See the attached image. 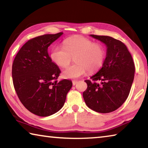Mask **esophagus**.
<instances>
[{"instance_id":"34e87169","label":"esophagus","mask_w":148,"mask_h":148,"mask_svg":"<svg viewBox=\"0 0 148 148\" xmlns=\"http://www.w3.org/2000/svg\"><path fill=\"white\" fill-rule=\"evenodd\" d=\"M77 83V81H76V80L72 81V85H73V86H75V85H76Z\"/></svg>"}]
</instances>
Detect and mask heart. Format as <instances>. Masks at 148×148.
Masks as SVG:
<instances>
[{"label":"heart","mask_w":148,"mask_h":148,"mask_svg":"<svg viewBox=\"0 0 148 148\" xmlns=\"http://www.w3.org/2000/svg\"><path fill=\"white\" fill-rule=\"evenodd\" d=\"M104 47L101 44L82 36L71 37L64 41V47L56 46L51 50L50 57L58 66L66 67L75 57L76 64L69 66L62 72L67 79H76L89 72L98 71L104 63Z\"/></svg>","instance_id":"obj_1"}]
</instances>
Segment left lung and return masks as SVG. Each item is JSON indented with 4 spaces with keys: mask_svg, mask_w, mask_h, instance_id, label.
<instances>
[{
    "mask_svg": "<svg viewBox=\"0 0 148 148\" xmlns=\"http://www.w3.org/2000/svg\"><path fill=\"white\" fill-rule=\"evenodd\" d=\"M106 45L102 67L86 79L85 102L99 113H110L121 106L128 97L134 80L135 66L131 53L122 42L108 36L91 34Z\"/></svg>",
    "mask_w": 148,
    "mask_h": 148,
    "instance_id": "obj_1",
    "label": "left lung"
}]
</instances>
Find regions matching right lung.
<instances>
[{"instance_id":"obj_1","label":"right lung","mask_w":148,"mask_h":148,"mask_svg":"<svg viewBox=\"0 0 148 148\" xmlns=\"http://www.w3.org/2000/svg\"><path fill=\"white\" fill-rule=\"evenodd\" d=\"M62 32L44 34L27 41L12 64V79L19 99L26 108L46 117L61 109L72 86L71 80L57 82L61 71L51 61L47 48Z\"/></svg>"}]
</instances>
